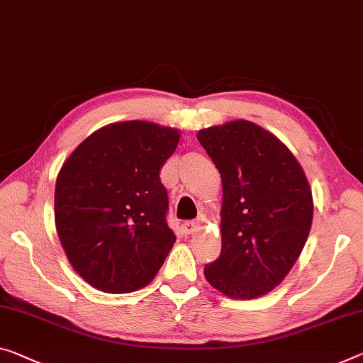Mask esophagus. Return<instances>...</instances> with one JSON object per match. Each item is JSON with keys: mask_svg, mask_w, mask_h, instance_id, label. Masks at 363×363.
Masks as SVG:
<instances>
[{"mask_svg": "<svg viewBox=\"0 0 363 363\" xmlns=\"http://www.w3.org/2000/svg\"><path fill=\"white\" fill-rule=\"evenodd\" d=\"M182 227H183V232H185V235H191V233L198 230V222L196 220H186Z\"/></svg>", "mask_w": 363, "mask_h": 363, "instance_id": "34e87169", "label": "esophagus"}]
</instances>
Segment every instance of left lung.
<instances>
[{"label":"left lung","mask_w":363,"mask_h":363,"mask_svg":"<svg viewBox=\"0 0 363 363\" xmlns=\"http://www.w3.org/2000/svg\"><path fill=\"white\" fill-rule=\"evenodd\" d=\"M196 138L222 178V250L204 277L230 298L261 297L305 247L313 220L310 183L286 144L252 121L204 128Z\"/></svg>","instance_id":"left-lung-1"}]
</instances>
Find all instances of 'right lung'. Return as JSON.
Returning a JSON list of instances; mask_svg holds the SVG:
<instances>
[{"label":"right lung","instance_id":"add662e5","mask_svg":"<svg viewBox=\"0 0 363 363\" xmlns=\"http://www.w3.org/2000/svg\"><path fill=\"white\" fill-rule=\"evenodd\" d=\"M180 131L120 121L94 131L61 167L55 224L71 266L92 287L128 294L152 281L175 243L160 169Z\"/></svg>","mask_w":363,"mask_h":363}]
</instances>
